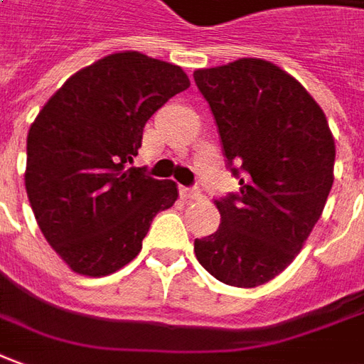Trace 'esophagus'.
Returning <instances> with one entry per match:
<instances>
[{
	"label": "esophagus",
	"mask_w": 364,
	"mask_h": 364,
	"mask_svg": "<svg viewBox=\"0 0 364 364\" xmlns=\"http://www.w3.org/2000/svg\"><path fill=\"white\" fill-rule=\"evenodd\" d=\"M180 196L184 200H198L202 196V192L198 186H180Z\"/></svg>",
	"instance_id": "34e87169"
}]
</instances>
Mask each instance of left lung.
Segmentation results:
<instances>
[{
	"mask_svg": "<svg viewBox=\"0 0 364 364\" xmlns=\"http://www.w3.org/2000/svg\"><path fill=\"white\" fill-rule=\"evenodd\" d=\"M225 166L240 180L215 206L220 228L194 242L218 282L257 287L289 265L321 218L335 166L323 110L291 75L262 59L194 73Z\"/></svg>",
	"mask_w": 364,
	"mask_h": 364,
	"instance_id": "8db88e82",
	"label": "left lung"
}]
</instances>
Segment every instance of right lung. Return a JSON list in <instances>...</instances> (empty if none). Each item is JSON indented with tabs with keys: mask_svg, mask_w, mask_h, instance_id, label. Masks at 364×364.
I'll use <instances>...</instances> for the list:
<instances>
[{
	"mask_svg": "<svg viewBox=\"0 0 364 364\" xmlns=\"http://www.w3.org/2000/svg\"><path fill=\"white\" fill-rule=\"evenodd\" d=\"M190 87L178 65L114 53L67 79L27 134L25 190L45 240L73 272L101 277L139 255L172 180L129 168L142 130Z\"/></svg>",
	"mask_w": 364,
	"mask_h": 364,
	"instance_id": "add662e5",
	"label": "right lung"
}]
</instances>
